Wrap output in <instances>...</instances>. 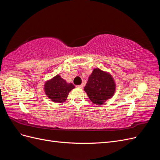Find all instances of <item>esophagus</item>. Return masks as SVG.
Segmentation results:
<instances>
[{
	"label": "esophagus",
	"mask_w": 160,
	"mask_h": 160,
	"mask_svg": "<svg viewBox=\"0 0 160 160\" xmlns=\"http://www.w3.org/2000/svg\"><path fill=\"white\" fill-rule=\"evenodd\" d=\"M77 88H78L83 89V85H77Z\"/></svg>",
	"instance_id": "34e87169"
}]
</instances>
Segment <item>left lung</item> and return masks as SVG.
Masks as SVG:
<instances>
[{
  "label": "left lung",
  "mask_w": 160,
  "mask_h": 160,
  "mask_svg": "<svg viewBox=\"0 0 160 160\" xmlns=\"http://www.w3.org/2000/svg\"><path fill=\"white\" fill-rule=\"evenodd\" d=\"M115 89L116 85L112 75L99 68L93 70L84 88L90 100L96 105H102L112 98Z\"/></svg>",
  "instance_id": "1"
}]
</instances>
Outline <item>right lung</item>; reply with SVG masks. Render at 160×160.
<instances>
[{"instance_id": "right-lung-1", "label": "right lung", "mask_w": 160, "mask_h": 160, "mask_svg": "<svg viewBox=\"0 0 160 160\" xmlns=\"http://www.w3.org/2000/svg\"><path fill=\"white\" fill-rule=\"evenodd\" d=\"M75 88L74 85L67 82L57 75L45 82L44 91L46 95L53 102L63 103L69 92Z\"/></svg>"}]
</instances>
